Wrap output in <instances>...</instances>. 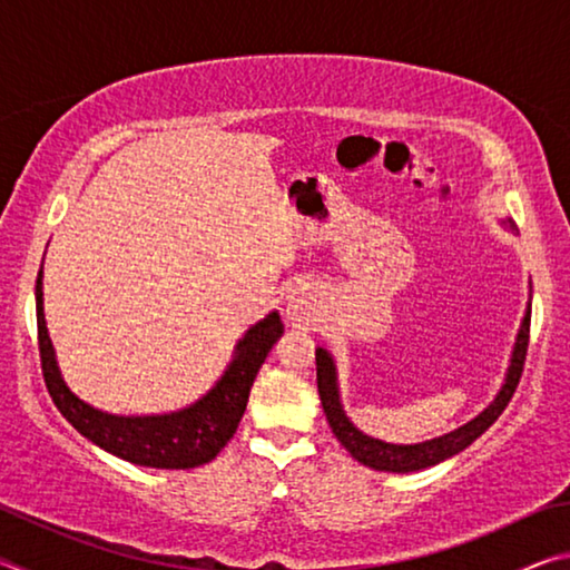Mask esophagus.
<instances>
[{
	"label": "esophagus",
	"instance_id": "obj_1",
	"mask_svg": "<svg viewBox=\"0 0 570 570\" xmlns=\"http://www.w3.org/2000/svg\"><path fill=\"white\" fill-rule=\"evenodd\" d=\"M286 302H288V314L302 316L306 312V306L312 304V292H308V288H304V286H294L292 292H288Z\"/></svg>",
	"mask_w": 570,
	"mask_h": 570
}]
</instances>
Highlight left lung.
Segmentation results:
<instances>
[{
  "label": "left lung",
  "mask_w": 570,
  "mask_h": 570,
  "mask_svg": "<svg viewBox=\"0 0 570 570\" xmlns=\"http://www.w3.org/2000/svg\"><path fill=\"white\" fill-rule=\"evenodd\" d=\"M500 226H505L508 230H518L510 218L500 220ZM528 332H530V302L525 306L523 320H520V330L515 336L513 352H510L505 380L500 384L493 402H490L480 414H475L470 422L460 424L458 430L445 432V435L424 440V442H414V445H394V442H384L380 438L364 435V432L356 428L350 417H346L342 394H340V377H336V364L324 346H316V384H320V397H322L326 422H330L334 438L342 442L346 452H350L356 462H362V465L372 470L414 472V470L438 465V462L458 455V452L472 445V442H475L482 432H485L490 424L503 414L520 382V372H523V362L528 352Z\"/></svg>",
  "instance_id": "8db88e82"
}]
</instances>
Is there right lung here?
Segmentation results:
<instances>
[{"label":"right lung","instance_id":"obj_1","mask_svg":"<svg viewBox=\"0 0 570 570\" xmlns=\"http://www.w3.org/2000/svg\"><path fill=\"white\" fill-rule=\"evenodd\" d=\"M37 334L47 392L62 417L92 445L140 468L188 470L214 460L234 438L246 412L250 387L272 346L282 340L284 324L278 312L248 326L234 346V356L214 387L186 407L160 414H112L92 407L67 387L45 322L42 268L37 274Z\"/></svg>","mask_w":570,"mask_h":570}]
</instances>
